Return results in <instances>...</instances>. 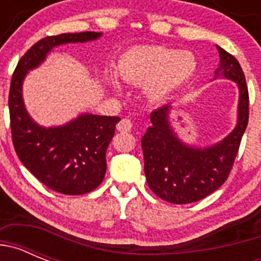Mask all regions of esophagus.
<instances>
[{"label": "esophagus", "mask_w": 261, "mask_h": 261, "mask_svg": "<svg viewBox=\"0 0 261 261\" xmlns=\"http://www.w3.org/2000/svg\"><path fill=\"white\" fill-rule=\"evenodd\" d=\"M116 128H117V130H119V132H130V130H132V128H133V124H132V121H130V120L123 119L119 124H117Z\"/></svg>", "instance_id": "obj_1"}]
</instances>
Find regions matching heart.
<instances>
[{
    "label": "heart",
    "mask_w": 261,
    "mask_h": 261,
    "mask_svg": "<svg viewBox=\"0 0 261 261\" xmlns=\"http://www.w3.org/2000/svg\"><path fill=\"white\" fill-rule=\"evenodd\" d=\"M196 64L187 52L165 47H140L124 52L117 60L120 78L135 84L147 83V94L161 99L183 86L192 77Z\"/></svg>",
    "instance_id": "b5f03b06"
}]
</instances>
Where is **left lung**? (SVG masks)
Here are the masks:
<instances>
[{
  "label": "left lung",
  "instance_id": "obj_1",
  "mask_svg": "<svg viewBox=\"0 0 261 261\" xmlns=\"http://www.w3.org/2000/svg\"><path fill=\"white\" fill-rule=\"evenodd\" d=\"M223 77L239 87L238 124L227 137L206 149L184 145L168 124L171 106H163L150 115L151 125L141 140L145 176L158 197L172 204H190L204 199L227 180L243 133L248 124V89L238 60L217 45ZM220 70L216 73L218 74Z\"/></svg>",
  "mask_w": 261,
  "mask_h": 261
}]
</instances>
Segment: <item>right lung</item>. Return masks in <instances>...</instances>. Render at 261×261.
Instances as JSON below:
<instances>
[{"instance_id": "add662e5", "label": "right lung", "mask_w": 261, "mask_h": 261, "mask_svg": "<svg viewBox=\"0 0 261 261\" xmlns=\"http://www.w3.org/2000/svg\"><path fill=\"white\" fill-rule=\"evenodd\" d=\"M100 35L87 31L40 39L20 57L11 77L9 112L15 153L39 181L62 195H85L102 183L107 168L106 150L120 117L87 114L64 126L43 128L26 112L22 82L27 70L36 68L53 47L84 43Z\"/></svg>"}]
</instances>
